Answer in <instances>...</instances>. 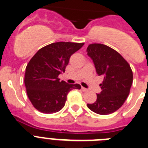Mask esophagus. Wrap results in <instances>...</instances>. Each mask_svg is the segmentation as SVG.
<instances>
[{
  "mask_svg": "<svg viewBox=\"0 0 148 148\" xmlns=\"http://www.w3.org/2000/svg\"><path fill=\"white\" fill-rule=\"evenodd\" d=\"M82 90L83 92H87V91H88V90H87V88H85V87H82Z\"/></svg>",
  "mask_w": 148,
  "mask_h": 148,
  "instance_id": "obj_1",
  "label": "esophagus"
}]
</instances>
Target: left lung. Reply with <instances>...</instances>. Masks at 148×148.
Returning a JSON list of instances; mask_svg holds the SVG:
<instances>
[{
  "mask_svg": "<svg viewBox=\"0 0 148 148\" xmlns=\"http://www.w3.org/2000/svg\"><path fill=\"white\" fill-rule=\"evenodd\" d=\"M87 53L97 74L103 77L100 84L102 91L87 107L100 115L112 114L121 107L130 94L133 82L131 67L117 51L103 44H90Z\"/></svg>",
  "mask_w": 148,
  "mask_h": 148,
  "instance_id": "8db88e82",
  "label": "left lung"
}]
</instances>
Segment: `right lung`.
Masks as SVG:
<instances>
[{
	"label": "right lung",
	"mask_w": 148,
	"mask_h": 148,
	"mask_svg": "<svg viewBox=\"0 0 148 148\" xmlns=\"http://www.w3.org/2000/svg\"><path fill=\"white\" fill-rule=\"evenodd\" d=\"M84 43L58 42L40 49L26 67L24 84L27 96L34 108L44 114L58 112L65 106L68 93L81 89L79 84L60 81L69 58Z\"/></svg>",
	"instance_id": "1"
}]
</instances>
